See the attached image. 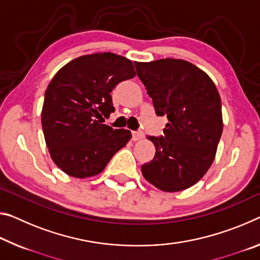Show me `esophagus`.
<instances>
[{
    "label": "esophagus",
    "instance_id": "34e87169",
    "mask_svg": "<svg viewBox=\"0 0 260 260\" xmlns=\"http://www.w3.org/2000/svg\"><path fill=\"white\" fill-rule=\"evenodd\" d=\"M143 138V133L141 131L139 132H133V140L134 141H138V140H141Z\"/></svg>",
    "mask_w": 260,
    "mask_h": 260
}]
</instances>
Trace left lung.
Returning a JSON list of instances; mask_svg holds the SVG:
<instances>
[{
	"label": "left lung",
	"instance_id": "1",
	"mask_svg": "<svg viewBox=\"0 0 260 260\" xmlns=\"http://www.w3.org/2000/svg\"><path fill=\"white\" fill-rule=\"evenodd\" d=\"M156 114L169 122L160 137H148L156 152L141 167L150 184L178 192L199 182L211 168L221 139V98L214 82L194 64L179 59L135 62Z\"/></svg>",
	"mask_w": 260,
	"mask_h": 260
}]
</instances>
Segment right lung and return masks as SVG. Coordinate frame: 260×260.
<instances>
[{"label":"right lung","instance_id":"1","mask_svg":"<svg viewBox=\"0 0 260 260\" xmlns=\"http://www.w3.org/2000/svg\"><path fill=\"white\" fill-rule=\"evenodd\" d=\"M135 76L133 62L114 53H94L71 61L45 92L41 125L51 157L66 174L88 178L104 170L132 138L104 118L114 112L111 91Z\"/></svg>","mask_w":260,"mask_h":260}]
</instances>
